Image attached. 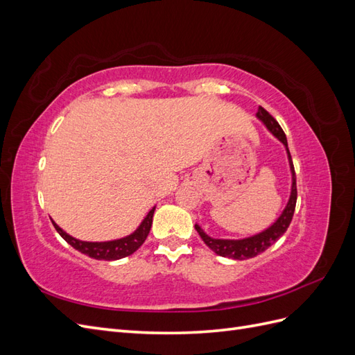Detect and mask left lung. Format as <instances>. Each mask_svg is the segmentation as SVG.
<instances>
[{"label": "left lung", "mask_w": 355, "mask_h": 355, "mask_svg": "<svg viewBox=\"0 0 355 355\" xmlns=\"http://www.w3.org/2000/svg\"><path fill=\"white\" fill-rule=\"evenodd\" d=\"M256 118L259 120L265 127L266 130L270 132L275 139L280 141L286 149L287 159H288V167H290V175H292V187H290V196L287 200L286 207L283 209L282 214L275 219L274 223H271L266 230L253 234L250 237H244V239H213L209 234L204 232V230L200 227L198 223H196V230L200 234V237L202 241L206 243L210 250H213L216 254L222 257H230V259L235 261H244V259H250V257H254L259 253L265 252L268 247L272 245L282 235L287 231L290 222H292L295 207H296V198H297V191H296V176H295V167H293V161L292 157H290L288 151V145H287V137L283 132V128L280 127L274 116L265 111L262 106L257 108Z\"/></svg>", "instance_id": "1"}]
</instances>
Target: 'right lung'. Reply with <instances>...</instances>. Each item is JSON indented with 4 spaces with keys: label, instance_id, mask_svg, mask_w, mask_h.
I'll use <instances>...</instances> for the list:
<instances>
[{
    "label": "right lung",
    "instance_id": "obj_1",
    "mask_svg": "<svg viewBox=\"0 0 355 355\" xmlns=\"http://www.w3.org/2000/svg\"><path fill=\"white\" fill-rule=\"evenodd\" d=\"M154 211H155V206L148 211L145 219L132 234H128L125 237L116 239V240H110V241H83L78 239H73L72 235L63 231L53 219H51V223L53 227L56 228V231L60 234V237L68 244H71L75 250H78L98 261H118L121 259V257L133 254L139 247L145 243L149 230H151Z\"/></svg>",
    "mask_w": 355,
    "mask_h": 355
}]
</instances>
